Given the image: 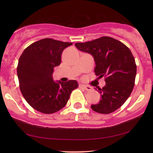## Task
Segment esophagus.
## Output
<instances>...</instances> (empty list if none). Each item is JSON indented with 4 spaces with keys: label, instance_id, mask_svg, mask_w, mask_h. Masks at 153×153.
<instances>
[{
    "label": "esophagus",
    "instance_id": "1",
    "mask_svg": "<svg viewBox=\"0 0 153 153\" xmlns=\"http://www.w3.org/2000/svg\"><path fill=\"white\" fill-rule=\"evenodd\" d=\"M79 88H82L86 90H92V87L87 86V85H84V84H79Z\"/></svg>",
    "mask_w": 153,
    "mask_h": 153
}]
</instances>
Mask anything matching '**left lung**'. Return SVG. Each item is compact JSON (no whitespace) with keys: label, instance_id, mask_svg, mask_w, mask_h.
<instances>
[{"label":"left lung","instance_id":"8db88e82","mask_svg":"<svg viewBox=\"0 0 153 153\" xmlns=\"http://www.w3.org/2000/svg\"><path fill=\"white\" fill-rule=\"evenodd\" d=\"M75 46L93 56L96 76L105 77V86L98 89L100 101L92 105V109L102 114L116 111L126 101L134 86L136 65L131 52L120 41L108 36Z\"/></svg>","mask_w":153,"mask_h":153}]
</instances>
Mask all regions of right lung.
I'll list each match as a JSON object with an SVG mask.
<instances>
[{"instance_id": "obj_1", "label": "right lung", "mask_w": 153, "mask_h": 153, "mask_svg": "<svg viewBox=\"0 0 153 153\" xmlns=\"http://www.w3.org/2000/svg\"><path fill=\"white\" fill-rule=\"evenodd\" d=\"M72 43L45 38L25 49L17 68L19 88L25 100L34 109L46 114L55 113L66 105L76 80L54 81V67L61 63L64 49Z\"/></svg>"}]
</instances>
